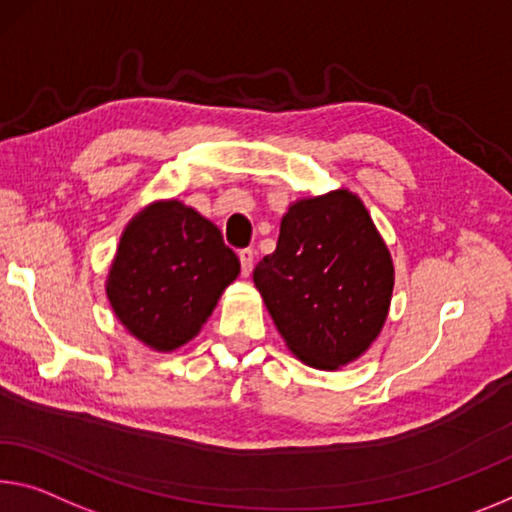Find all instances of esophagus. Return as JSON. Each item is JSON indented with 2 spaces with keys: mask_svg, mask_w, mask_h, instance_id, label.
I'll list each match as a JSON object with an SVG mask.
<instances>
[{
  "mask_svg": "<svg viewBox=\"0 0 512 512\" xmlns=\"http://www.w3.org/2000/svg\"><path fill=\"white\" fill-rule=\"evenodd\" d=\"M239 259H241V273L248 278L250 271H253V266H255V250H250V248L239 250Z\"/></svg>",
  "mask_w": 512,
  "mask_h": 512,
  "instance_id": "34e87169",
  "label": "esophagus"
}]
</instances>
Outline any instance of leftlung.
I'll use <instances>...</instances> for the list:
<instances>
[{"label": "left lung", "instance_id": "8db88e82", "mask_svg": "<svg viewBox=\"0 0 512 512\" xmlns=\"http://www.w3.org/2000/svg\"><path fill=\"white\" fill-rule=\"evenodd\" d=\"M253 282L289 351L337 371L383 332L394 262L358 193L335 189L291 202Z\"/></svg>", "mask_w": 512, "mask_h": 512}]
</instances>
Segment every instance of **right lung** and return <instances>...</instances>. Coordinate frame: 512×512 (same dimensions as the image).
<instances>
[{"label": "right lung", "mask_w": 512, "mask_h": 512, "mask_svg": "<svg viewBox=\"0 0 512 512\" xmlns=\"http://www.w3.org/2000/svg\"><path fill=\"white\" fill-rule=\"evenodd\" d=\"M239 273V257L209 218L177 198L152 200L120 234L104 291L129 335L173 353L198 337Z\"/></svg>", "instance_id": "obj_1"}]
</instances>
